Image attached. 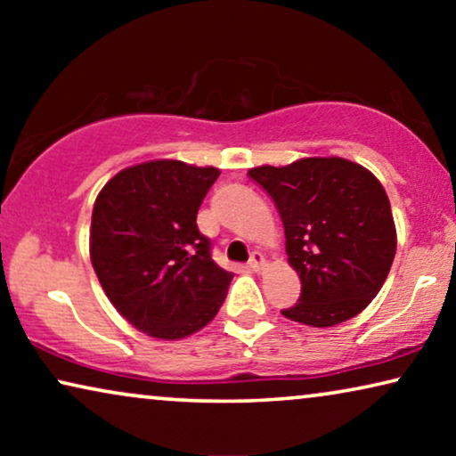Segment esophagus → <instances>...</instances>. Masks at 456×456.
<instances>
[{
  "instance_id": "1",
  "label": "esophagus",
  "mask_w": 456,
  "mask_h": 456,
  "mask_svg": "<svg viewBox=\"0 0 456 456\" xmlns=\"http://www.w3.org/2000/svg\"><path fill=\"white\" fill-rule=\"evenodd\" d=\"M264 265H265L264 255H261L259 251H253L251 259H248V267H251L253 272H261V270H264Z\"/></svg>"
}]
</instances>
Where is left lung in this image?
<instances>
[{"instance_id": "obj_1", "label": "left lung", "mask_w": 456, "mask_h": 456, "mask_svg": "<svg viewBox=\"0 0 456 456\" xmlns=\"http://www.w3.org/2000/svg\"><path fill=\"white\" fill-rule=\"evenodd\" d=\"M282 217L301 297L282 315L330 328L361 314L388 278L396 230L384 186L342 158H305L248 170Z\"/></svg>"}]
</instances>
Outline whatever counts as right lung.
Listing matches in <instances>:
<instances>
[{
    "mask_svg": "<svg viewBox=\"0 0 456 456\" xmlns=\"http://www.w3.org/2000/svg\"><path fill=\"white\" fill-rule=\"evenodd\" d=\"M216 167L158 159L118 172L97 195L91 261L118 314L153 338H184L214 320L232 273L211 259L197 211Z\"/></svg>",
    "mask_w": 456,
    "mask_h": 456,
    "instance_id": "1",
    "label": "right lung"
}]
</instances>
